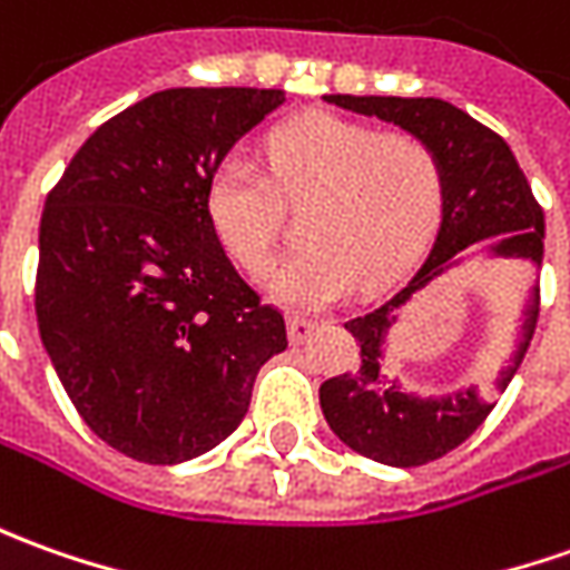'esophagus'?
<instances>
[{"mask_svg": "<svg viewBox=\"0 0 570 570\" xmlns=\"http://www.w3.org/2000/svg\"><path fill=\"white\" fill-rule=\"evenodd\" d=\"M317 324H321V321H315V317H302V315L286 317V334H289V343H305V340L317 331Z\"/></svg>", "mask_w": 570, "mask_h": 570, "instance_id": "obj_1", "label": "esophagus"}]
</instances>
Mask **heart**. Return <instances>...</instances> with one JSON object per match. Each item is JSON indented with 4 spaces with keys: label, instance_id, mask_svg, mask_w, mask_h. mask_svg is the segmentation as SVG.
Wrapping results in <instances>:
<instances>
[{
    "label": "heart",
    "instance_id": "b5f03b06",
    "mask_svg": "<svg viewBox=\"0 0 570 570\" xmlns=\"http://www.w3.org/2000/svg\"><path fill=\"white\" fill-rule=\"evenodd\" d=\"M268 177L227 155L208 180V218L239 268H268L281 199L305 203L308 246L271 271L277 299L321 308L367 284H386L431 243L443 212V165L424 139L377 134L331 111L302 115L265 137Z\"/></svg>",
    "mask_w": 570,
    "mask_h": 570
}]
</instances>
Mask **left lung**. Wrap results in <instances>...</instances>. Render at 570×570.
<instances>
[{"label":"left lung","instance_id":"1","mask_svg":"<svg viewBox=\"0 0 570 570\" xmlns=\"http://www.w3.org/2000/svg\"><path fill=\"white\" fill-rule=\"evenodd\" d=\"M327 102L396 124L405 134L424 139L443 165V215L440 230L424 265L405 289L374 312L346 321V331L362 346L358 371L321 383V412L331 431L358 455L393 468H417L436 462L462 446L483 424L497 402L480 390H455L443 396H421L405 390L393 371L383 365L386 334L396 324V312L443 271L462 265V255L483 243V253L509 262L543 265V208L537 205L524 171L518 168L509 142L468 111L443 99H402V96H324ZM540 315V286H530L521 340L512 362L499 371L497 393L512 383L530 346Z\"/></svg>","mask_w":570,"mask_h":570}]
</instances>
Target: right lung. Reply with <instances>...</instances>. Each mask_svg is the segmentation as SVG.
I'll return each instance as SVG.
<instances>
[{
  "instance_id": "right-lung-1",
  "label": "right lung",
  "mask_w": 570,
  "mask_h": 570,
  "mask_svg": "<svg viewBox=\"0 0 570 570\" xmlns=\"http://www.w3.org/2000/svg\"><path fill=\"white\" fill-rule=\"evenodd\" d=\"M284 90L177 87L92 134L40 220L37 324L73 409L146 464L189 462L249 412L258 367L286 350L208 218V180Z\"/></svg>"
}]
</instances>
